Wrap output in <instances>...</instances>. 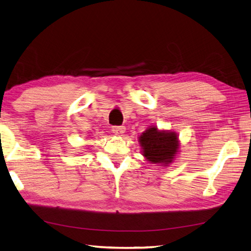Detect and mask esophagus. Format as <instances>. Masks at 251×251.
<instances>
[{
	"mask_svg": "<svg viewBox=\"0 0 251 251\" xmlns=\"http://www.w3.org/2000/svg\"><path fill=\"white\" fill-rule=\"evenodd\" d=\"M112 131L114 132L115 135L121 136L122 134H124V132H125V127L124 126H113Z\"/></svg>",
	"mask_w": 251,
	"mask_h": 251,
	"instance_id": "obj_1",
	"label": "esophagus"
}]
</instances>
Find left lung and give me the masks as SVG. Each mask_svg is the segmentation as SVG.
Here are the masks:
<instances>
[{"label": "left lung", "instance_id": "obj_1", "mask_svg": "<svg viewBox=\"0 0 251 251\" xmlns=\"http://www.w3.org/2000/svg\"><path fill=\"white\" fill-rule=\"evenodd\" d=\"M142 154L153 164L168 165L178 151V138L175 132L159 130L151 126L139 137Z\"/></svg>", "mask_w": 251, "mask_h": 251}]
</instances>
